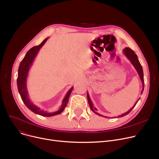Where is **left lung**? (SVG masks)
Wrapping results in <instances>:
<instances>
[{"mask_svg":"<svg viewBox=\"0 0 159 159\" xmlns=\"http://www.w3.org/2000/svg\"><path fill=\"white\" fill-rule=\"evenodd\" d=\"M123 53L125 55V56H126L127 57L128 59L131 62V63L133 64V66H134V68H135V70H137L139 77H140V79L142 81V84H143V89H142V91H141V94H143V92L144 91V73H143V67H142L139 59H138V57H137V55L135 53V52L133 51V50L129 48H125L124 49H123ZM87 98H88V103H89V105L90 106V108L91 111H92L93 113H95V114L99 115V116H104L103 115L99 114L98 112H97V109L96 107H94L93 104V102L92 101H91V98L89 96V94L87 92ZM140 99V98L138 99V101L135 102V104L133 105V106L130 108V109L126 111V113H124L123 114H122L121 115H119L118 117H122V116H125L128 115L133 109V108L135 107V105L137 104V103L138 102L139 100ZM104 117H106V116H104ZM106 117H107V116H106Z\"/></svg>","mask_w":159,"mask_h":159,"instance_id":"1","label":"left lung"}]
</instances>
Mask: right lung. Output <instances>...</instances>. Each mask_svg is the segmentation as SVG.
Instances as JSON below:
<instances>
[{"label": "right lung", "mask_w": 159, "mask_h": 159, "mask_svg": "<svg viewBox=\"0 0 159 159\" xmlns=\"http://www.w3.org/2000/svg\"><path fill=\"white\" fill-rule=\"evenodd\" d=\"M47 40L48 38L44 39L40 44L33 47L27 52V53L25 55V57H24L20 64L18 70V77L17 80H16V82H17L18 90L21 97V98L24 104L26 106L28 109H30L33 113L40 115L41 116H52L60 114L64 111V108L66 107L67 104H68L69 97L71 93V91L73 89V86L71 88V89L68 91V93H66L62 102V104L60 106L59 110L55 112H48L46 111L41 110L40 107L33 104L30 99L27 89V78L28 75V72L33 64V62L34 61L35 58L37 56L40 49L43 46Z\"/></svg>", "instance_id": "1"}]
</instances>
